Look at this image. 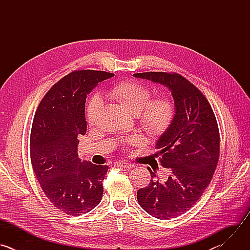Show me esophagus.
<instances>
[{"mask_svg":"<svg viewBox=\"0 0 250 250\" xmlns=\"http://www.w3.org/2000/svg\"><path fill=\"white\" fill-rule=\"evenodd\" d=\"M116 166H119V167H122V168H125V169H130L132 167H134L133 164L129 163V162H126V161H118L115 163Z\"/></svg>","mask_w":250,"mask_h":250,"instance_id":"1","label":"esophagus"}]
</instances>
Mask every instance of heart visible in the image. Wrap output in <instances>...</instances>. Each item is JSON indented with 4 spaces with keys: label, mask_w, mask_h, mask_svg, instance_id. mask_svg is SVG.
<instances>
[{
    "label": "heart",
    "mask_w": 250,
    "mask_h": 250,
    "mask_svg": "<svg viewBox=\"0 0 250 250\" xmlns=\"http://www.w3.org/2000/svg\"><path fill=\"white\" fill-rule=\"evenodd\" d=\"M106 95L119 101L131 114H138L142 128L150 135L155 136L164 132L172 121L174 106L171 101L165 97L149 100L150 89L137 81L126 80L117 83L108 90ZM102 104V99L98 95L90 100L86 112L90 124L96 122Z\"/></svg>",
    "instance_id": "b5f03b06"
}]
</instances>
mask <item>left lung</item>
<instances>
[{"mask_svg":"<svg viewBox=\"0 0 250 250\" xmlns=\"http://www.w3.org/2000/svg\"><path fill=\"white\" fill-rule=\"evenodd\" d=\"M167 87L174 100L175 115L156 141L161 165L170 170L165 182L151 174L148 186L137 191L140 207L159 220L188 211L209 185L220 155V131L211 106L202 92L177 73L133 74Z\"/></svg>","mask_w":250,"mask_h":250,"instance_id":"1","label":"left lung"}]
</instances>
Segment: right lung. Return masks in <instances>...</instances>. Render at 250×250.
Wrapping results in <instances>:
<instances>
[{"instance_id":"1","label":"right lung","mask_w":250,"mask_h":250,"mask_svg":"<svg viewBox=\"0 0 250 250\" xmlns=\"http://www.w3.org/2000/svg\"><path fill=\"white\" fill-rule=\"evenodd\" d=\"M115 74L74 71L46 93L35 113L30 132V160L41 187L56 208L80 216L97 207L109 166L78 157L79 137L85 135L87 95Z\"/></svg>"}]
</instances>
